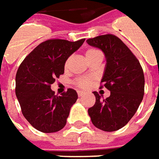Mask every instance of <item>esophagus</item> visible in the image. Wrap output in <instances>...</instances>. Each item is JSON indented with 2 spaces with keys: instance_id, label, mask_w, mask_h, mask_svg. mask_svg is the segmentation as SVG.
<instances>
[{
  "instance_id": "esophagus-1",
  "label": "esophagus",
  "mask_w": 159,
  "mask_h": 159,
  "mask_svg": "<svg viewBox=\"0 0 159 159\" xmlns=\"http://www.w3.org/2000/svg\"><path fill=\"white\" fill-rule=\"evenodd\" d=\"M84 94H85V93H84L83 91H78V95H79L80 97V96H83Z\"/></svg>"
}]
</instances>
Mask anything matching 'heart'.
Wrapping results in <instances>:
<instances>
[{
	"mask_svg": "<svg viewBox=\"0 0 159 159\" xmlns=\"http://www.w3.org/2000/svg\"><path fill=\"white\" fill-rule=\"evenodd\" d=\"M85 56L86 58L88 59V61H90L92 59H94L95 57H102V53L98 50V49H95V48H89L88 49L86 53H85ZM70 61H71V57H68L67 60L65 61V64H64V68L65 69H68L69 66L70 64ZM90 82V80L89 79H85V78H80L79 80H77V85L80 87V88H82V89H86L88 88Z\"/></svg>",
	"mask_w": 159,
	"mask_h": 159,
	"instance_id": "obj_1",
	"label": "heart"
}]
</instances>
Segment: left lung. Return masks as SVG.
<instances>
[{
    "instance_id": "left-lung-1",
    "label": "left lung",
    "mask_w": 159,
    "mask_h": 159,
    "mask_svg": "<svg viewBox=\"0 0 159 159\" xmlns=\"http://www.w3.org/2000/svg\"><path fill=\"white\" fill-rule=\"evenodd\" d=\"M100 48L106 58L101 82L111 95L101 99L97 92L89 115L95 127L105 132L119 130L135 114L144 95V74L138 59L122 40L112 34L87 40Z\"/></svg>"
}]
</instances>
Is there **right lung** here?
I'll use <instances>...</instances> for the list:
<instances>
[{
  "label": "right lung",
  "instance_id": "right-lung-1",
  "mask_svg": "<svg viewBox=\"0 0 159 159\" xmlns=\"http://www.w3.org/2000/svg\"><path fill=\"white\" fill-rule=\"evenodd\" d=\"M84 41L85 39L46 40L36 47L20 64L16 75V95L24 117L35 129L55 133L66 125L78 94L69 89L57 96L50 86L64 74L65 61Z\"/></svg>",
  "mask_w": 159,
  "mask_h": 159
}]
</instances>
